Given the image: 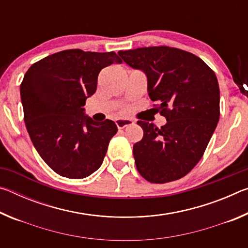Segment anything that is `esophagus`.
<instances>
[{"label":"esophagus","instance_id":"esophagus-1","mask_svg":"<svg viewBox=\"0 0 248 248\" xmlns=\"http://www.w3.org/2000/svg\"><path fill=\"white\" fill-rule=\"evenodd\" d=\"M133 121L130 119H124V118H119L116 120V125L118 127V129H124L129 127V125H132Z\"/></svg>","mask_w":248,"mask_h":248}]
</instances>
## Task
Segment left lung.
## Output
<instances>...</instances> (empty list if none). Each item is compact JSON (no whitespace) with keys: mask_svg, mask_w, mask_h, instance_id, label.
<instances>
[{"mask_svg":"<svg viewBox=\"0 0 248 248\" xmlns=\"http://www.w3.org/2000/svg\"><path fill=\"white\" fill-rule=\"evenodd\" d=\"M129 66L148 78V92L167 123L161 128L139 120L143 138L133 145L144 179L164 184L184 177L202 157L220 118L219 83L199 57L177 48L119 51Z\"/></svg>","mask_w":248,"mask_h":248,"instance_id":"1","label":"left lung"}]
</instances>
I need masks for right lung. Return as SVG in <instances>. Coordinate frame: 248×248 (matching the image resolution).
I'll return each mask as SVG.
<instances>
[{
  "label": "right lung",
  "instance_id": "obj_1",
  "mask_svg": "<svg viewBox=\"0 0 248 248\" xmlns=\"http://www.w3.org/2000/svg\"><path fill=\"white\" fill-rule=\"evenodd\" d=\"M121 63L115 52L70 49L33 63L20 84L24 120L33 146L57 174L79 179L102 165L109 141L118 131L112 120L84 114L97 89L100 70Z\"/></svg>",
  "mask_w": 248,
  "mask_h": 248
}]
</instances>
